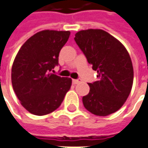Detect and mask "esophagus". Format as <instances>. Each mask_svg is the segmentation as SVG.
<instances>
[{"label": "esophagus", "mask_w": 148, "mask_h": 148, "mask_svg": "<svg viewBox=\"0 0 148 148\" xmlns=\"http://www.w3.org/2000/svg\"><path fill=\"white\" fill-rule=\"evenodd\" d=\"M72 82H73V84H77L80 83L81 79H73V80H72Z\"/></svg>", "instance_id": "obj_1"}]
</instances>
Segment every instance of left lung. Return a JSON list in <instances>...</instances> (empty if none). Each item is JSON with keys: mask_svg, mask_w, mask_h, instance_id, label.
Segmentation results:
<instances>
[{"mask_svg": "<svg viewBox=\"0 0 148 148\" xmlns=\"http://www.w3.org/2000/svg\"><path fill=\"white\" fill-rule=\"evenodd\" d=\"M74 40L98 73L97 81L88 83L89 93L83 97L84 108L97 116L118 111L129 96L133 82L128 52L121 42L103 29L79 31Z\"/></svg>", "mask_w": 148, "mask_h": 148, "instance_id": "8db88e82", "label": "left lung"}]
</instances>
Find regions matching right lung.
I'll return each instance as SVG.
<instances>
[{
	"label": "right lung",
	"mask_w": 148,
	"mask_h": 148,
	"mask_svg": "<svg viewBox=\"0 0 148 148\" xmlns=\"http://www.w3.org/2000/svg\"><path fill=\"white\" fill-rule=\"evenodd\" d=\"M69 35V31H40L16 55L11 69L12 86L22 106L32 114L42 116L55 111L71 87L70 78L53 74Z\"/></svg>",
	"instance_id": "add662e5"
}]
</instances>
